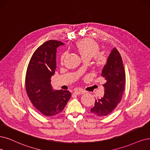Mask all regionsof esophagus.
Segmentation results:
<instances>
[{
	"instance_id": "esophagus-1",
	"label": "esophagus",
	"mask_w": 150,
	"mask_h": 150,
	"mask_svg": "<svg viewBox=\"0 0 150 150\" xmlns=\"http://www.w3.org/2000/svg\"><path fill=\"white\" fill-rule=\"evenodd\" d=\"M73 93L75 94V95H81V94H83V91H81V90H77V91H74Z\"/></svg>"
}]
</instances>
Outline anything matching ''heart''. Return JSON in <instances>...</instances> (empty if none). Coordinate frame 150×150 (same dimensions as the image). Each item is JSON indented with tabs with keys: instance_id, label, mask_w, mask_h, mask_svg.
Instances as JSON below:
<instances>
[{
	"instance_id": "b5f03b06",
	"label": "heart",
	"mask_w": 150,
	"mask_h": 150,
	"mask_svg": "<svg viewBox=\"0 0 150 150\" xmlns=\"http://www.w3.org/2000/svg\"><path fill=\"white\" fill-rule=\"evenodd\" d=\"M75 48L83 60L88 61L94 57V63L98 68L103 67L107 62L105 53L99 52L98 45L91 39H84L77 42ZM65 56L66 53H63L60 57L61 63H63Z\"/></svg>"
}]
</instances>
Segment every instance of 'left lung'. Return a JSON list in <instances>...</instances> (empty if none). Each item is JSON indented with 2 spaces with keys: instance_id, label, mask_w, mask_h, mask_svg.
<instances>
[{
  "instance_id": "1",
  "label": "left lung",
  "mask_w": 150,
  "mask_h": 150,
  "mask_svg": "<svg viewBox=\"0 0 150 150\" xmlns=\"http://www.w3.org/2000/svg\"><path fill=\"white\" fill-rule=\"evenodd\" d=\"M105 83L103 85L105 94L101 98L95 100L91 110L94 115L103 117L115 110L121 100L125 83V74L120 53L116 48L111 50L107 62L101 71Z\"/></svg>"
}]
</instances>
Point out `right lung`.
<instances>
[{
    "label": "right lung",
    "instance_id": "1",
    "mask_svg": "<svg viewBox=\"0 0 150 150\" xmlns=\"http://www.w3.org/2000/svg\"><path fill=\"white\" fill-rule=\"evenodd\" d=\"M63 44L55 40L45 42L34 52L27 68L25 85L28 97L46 116L62 112L71 96L69 91L54 90L51 85V77L57 67V49Z\"/></svg>",
    "mask_w": 150,
    "mask_h": 150
}]
</instances>
